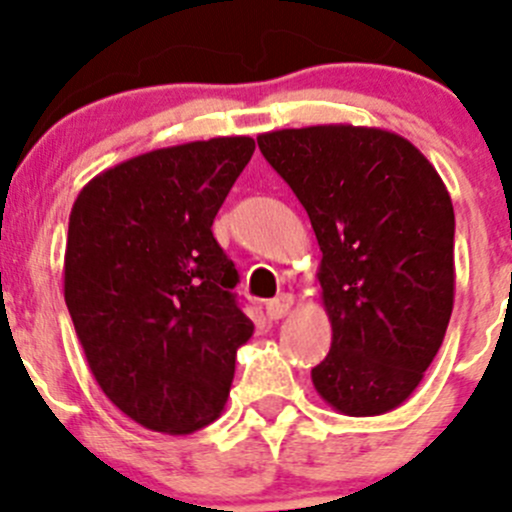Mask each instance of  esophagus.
I'll list each match as a JSON object with an SVG mask.
<instances>
[{
    "mask_svg": "<svg viewBox=\"0 0 512 512\" xmlns=\"http://www.w3.org/2000/svg\"><path fill=\"white\" fill-rule=\"evenodd\" d=\"M294 299L292 294H280V297L270 299V302L265 304V312H267V319H272V322H277V319L287 317L289 309H292Z\"/></svg>",
    "mask_w": 512,
    "mask_h": 512,
    "instance_id": "1",
    "label": "esophagus"
}]
</instances>
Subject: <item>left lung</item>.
Masks as SVG:
<instances>
[{"label": "left lung", "mask_w": 512, "mask_h": 512, "mask_svg": "<svg viewBox=\"0 0 512 512\" xmlns=\"http://www.w3.org/2000/svg\"><path fill=\"white\" fill-rule=\"evenodd\" d=\"M262 156L292 188L322 250L332 347L314 389L347 416L404 404L446 337L453 309L451 195L406 138L376 128L262 133Z\"/></svg>", "instance_id": "obj_1"}]
</instances>
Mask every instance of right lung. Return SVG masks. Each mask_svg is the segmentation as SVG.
I'll return each mask as SVG.
<instances>
[{
	"instance_id": "obj_1",
	"label": "right lung",
	"mask_w": 512,
	"mask_h": 512,
	"mask_svg": "<svg viewBox=\"0 0 512 512\" xmlns=\"http://www.w3.org/2000/svg\"><path fill=\"white\" fill-rule=\"evenodd\" d=\"M252 153L247 136L143 153L96 175L71 208V322L103 394L151 431L215 421L255 329L213 235Z\"/></svg>"
}]
</instances>
